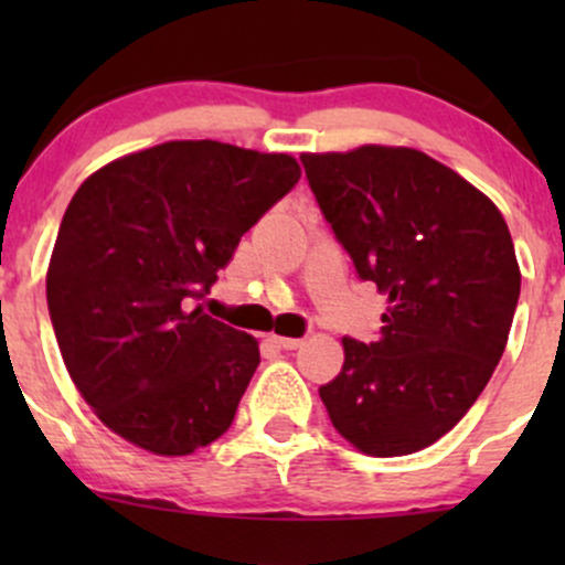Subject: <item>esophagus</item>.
Wrapping results in <instances>:
<instances>
[{"instance_id":"esophagus-1","label":"esophagus","mask_w":565,"mask_h":565,"mask_svg":"<svg viewBox=\"0 0 565 565\" xmlns=\"http://www.w3.org/2000/svg\"><path fill=\"white\" fill-rule=\"evenodd\" d=\"M274 342H276L278 348H284V350H295V348L302 345L300 337H274Z\"/></svg>"}]
</instances>
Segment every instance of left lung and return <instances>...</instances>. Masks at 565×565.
<instances>
[{
	"label": "left lung",
	"mask_w": 565,
	"mask_h": 565,
	"mask_svg": "<svg viewBox=\"0 0 565 565\" xmlns=\"http://www.w3.org/2000/svg\"><path fill=\"white\" fill-rule=\"evenodd\" d=\"M300 159L337 242L387 300L377 340L342 337V372L319 387L329 419L369 457L425 449L468 414L508 345L521 295L508 223L417 148Z\"/></svg>",
	"instance_id": "1"
}]
</instances>
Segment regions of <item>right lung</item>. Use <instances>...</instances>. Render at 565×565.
I'll return each mask as SVG.
<instances>
[{"label": "right lung", "mask_w": 565, "mask_h": 565, "mask_svg": "<svg viewBox=\"0 0 565 565\" xmlns=\"http://www.w3.org/2000/svg\"><path fill=\"white\" fill-rule=\"evenodd\" d=\"M300 174L289 153L170 140L79 185L50 257L47 305L71 380L108 430L159 457L228 430L260 345L193 300Z\"/></svg>", "instance_id": "obj_1"}]
</instances>
